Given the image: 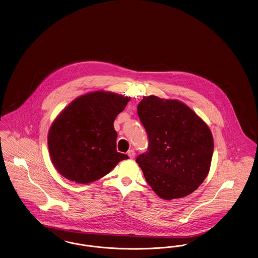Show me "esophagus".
<instances>
[{"label": "esophagus", "instance_id": "obj_1", "mask_svg": "<svg viewBox=\"0 0 258 258\" xmlns=\"http://www.w3.org/2000/svg\"><path fill=\"white\" fill-rule=\"evenodd\" d=\"M127 154H128V156H129V158H131V159H134L135 155H136V153H135V151L134 150H133V149L129 150V151L127 152Z\"/></svg>", "mask_w": 258, "mask_h": 258}]
</instances>
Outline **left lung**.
I'll return each mask as SVG.
<instances>
[{
  "instance_id": "1",
  "label": "left lung",
  "mask_w": 258,
  "mask_h": 258,
  "mask_svg": "<svg viewBox=\"0 0 258 258\" xmlns=\"http://www.w3.org/2000/svg\"><path fill=\"white\" fill-rule=\"evenodd\" d=\"M148 138L136 162L146 182L164 200L186 197L206 178L213 155L212 133L188 106L150 95L138 105Z\"/></svg>"
}]
</instances>
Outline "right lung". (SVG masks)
Listing matches in <instances>:
<instances>
[{
	"instance_id": "add662e5",
	"label": "right lung",
	"mask_w": 258,
	"mask_h": 258,
	"mask_svg": "<svg viewBox=\"0 0 258 258\" xmlns=\"http://www.w3.org/2000/svg\"><path fill=\"white\" fill-rule=\"evenodd\" d=\"M130 98L94 91L71 102L48 134L52 163L66 178L88 184L108 174L128 159L117 152L113 121Z\"/></svg>"
}]
</instances>
